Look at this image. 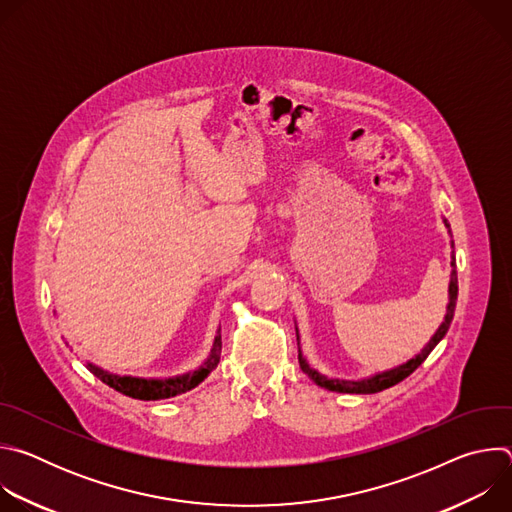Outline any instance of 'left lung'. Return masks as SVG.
Segmentation results:
<instances>
[{"instance_id":"1","label":"left lung","mask_w":512,"mask_h":512,"mask_svg":"<svg viewBox=\"0 0 512 512\" xmlns=\"http://www.w3.org/2000/svg\"><path fill=\"white\" fill-rule=\"evenodd\" d=\"M444 225L448 229V233L452 235L450 231V223L444 218ZM450 245L454 247V241H450ZM456 300H458V273H456V257H452V275H450V287H448V308H446V316L440 324V328L435 330V334L429 338V342L421 348L419 354H415L413 358H409L407 362L399 364V367L395 369H389V371H383V373H377L373 377H364V379H336V377H326L322 373H318L312 364L306 360L302 348H300V332H298V326H296V334H298V358H300V367L302 371L322 389H328V391H334V393H354V395H371V393H379V391H385L397 383H401L403 379H407L419 364L429 356V352L440 344V340L446 336L452 320H454V310H456Z\"/></svg>"}]
</instances>
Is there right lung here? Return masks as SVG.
Listing matches in <instances>:
<instances>
[{
  "mask_svg": "<svg viewBox=\"0 0 512 512\" xmlns=\"http://www.w3.org/2000/svg\"><path fill=\"white\" fill-rule=\"evenodd\" d=\"M221 348H223V342H221V330H218L214 336L210 354L196 371H188L184 375H176L168 379H141V377H129V375H113L109 371H103L93 362H87V369L105 385L119 391L121 395L141 399V401H158V399H170V397L182 395L198 387L216 369L218 360H221Z\"/></svg>",
  "mask_w": 512,
  "mask_h": 512,
  "instance_id": "obj_1",
  "label": "right lung"
}]
</instances>
